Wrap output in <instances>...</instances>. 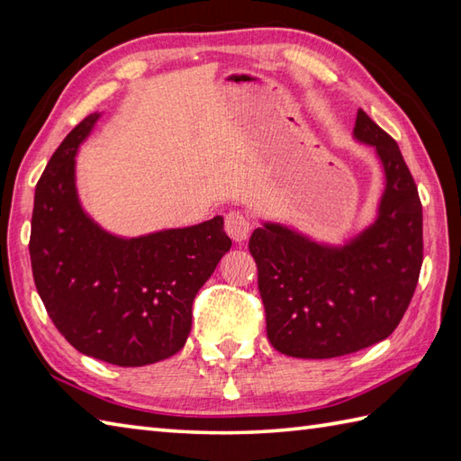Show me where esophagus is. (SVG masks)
Returning a JSON list of instances; mask_svg holds the SVG:
<instances>
[{
    "label": "esophagus",
    "mask_w": 461,
    "mask_h": 461,
    "mask_svg": "<svg viewBox=\"0 0 461 461\" xmlns=\"http://www.w3.org/2000/svg\"><path fill=\"white\" fill-rule=\"evenodd\" d=\"M224 230H227L232 240H247L250 234V219L239 211H230L227 212V217H224Z\"/></svg>",
    "instance_id": "esophagus-1"
}]
</instances>
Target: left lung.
Returning a JSON list of instances; mask_svg holds the SVG:
<instances>
[{
  "instance_id": "8db88e82",
  "label": "left lung",
  "mask_w": 461,
  "mask_h": 461,
  "mask_svg": "<svg viewBox=\"0 0 461 461\" xmlns=\"http://www.w3.org/2000/svg\"><path fill=\"white\" fill-rule=\"evenodd\" d=\"M354 137L374 149L386 176L370 227L332 247L265 222L249 242L268 340L294 358H336L386 340L418 285L424 258L418 186L396 140L362 109Z\"/></svg>"
}]
</instances>
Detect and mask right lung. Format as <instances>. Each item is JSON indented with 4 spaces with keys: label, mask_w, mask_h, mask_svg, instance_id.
<instances>
[{
    "label": "right lung",
    "mask_w": 461,
    "mask_h": 461,
    "mask_svg": "<svg viewBox=\"0 0 461 461\" xmlns=\"http://www.w3.org/2000/svg\"><path fill=\"white\" fill-rule=\"evenodd\" d=\"M97 119L93 113L63 139L37 181L32 270L47 314L75 350L131 368L183 348L193 300L232 242L222 217L133 239L103 230L75 189V155Z\"/></svg>",
    "instance_id": "add662e5"
}]
</instances>
